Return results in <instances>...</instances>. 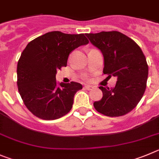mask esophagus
Listing matches in <instances>:
<instances>
[{"mask_svg": "<svg viewBox=\"0 0 159 159\" xmlns=\"http://www.w3.org/2000/svg\"><path fill=\"white\" fill-rule=\"evenodd\" d=\"M84 88L87 90H88V91H90V90H92L93 88H94V87L91 85H86L85 87H84Z\"/></svg>", "mask_w": 159, "mask_h": 159, "instance_id": "esophagus-1", "label": "esophagus"}]
</instances>
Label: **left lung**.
I'll return each mask as SVG.
<instances>
[{
	"label": "left lung",
	"instance_id": "left-lung-1",
	"mask_svg": "<svg viewBox=\"0 0 159 159\" xmlns=\"http://www.w3.org/2000/svg\"><path fill=\"white\" fill-rule=\"evenodd\" d=\"M86 36L102 53L103 73L116 78L113 88L99 87L103 96L94 102V108L108 116L126 114L136 107L146 89L148 66L143 51L132 39L118 31Z\"/></svg>",
	"mask_w": 159,
	"mask_h": 159
}]
</instances>
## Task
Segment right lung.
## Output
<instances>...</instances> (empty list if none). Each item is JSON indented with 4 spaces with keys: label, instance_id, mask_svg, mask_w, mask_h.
Here are the masks:
<instances>
[{
    "label": "right lung",
    "instance_id": "1",
    "mask_svg": "<svg viewBox=\"0 0 159 159\" xmlns=\"http://www.w3.org/2000/svg\"><path fill=\"white\" fill-rule=\"evenodd\" d=\"M84 34L51 31L27 44L17 65L19 92L27 108L43 120H56L71 110L74 95L83 88L75 82L57 84V69L66 66L68 56L88 44Z\"/></svg>",
    "mask_w": 159,
    "mask_h": 159
}]
</instances>
